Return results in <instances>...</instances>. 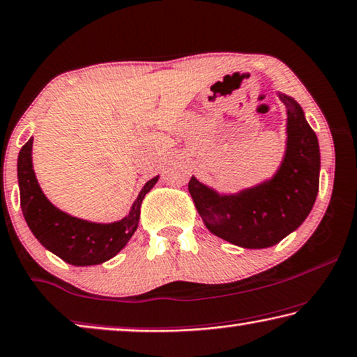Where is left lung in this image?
Returning <instances> with one entry per match:
<instances>
[{"mask_svg": "<svg viewBox=\"0 0 357 357\" xmlns=\"http://www.w3.org/2000/svg\"><path fill=\"white\" fill-rule=\"evenodd\" d=\"M287 106V149L272 178L238 193L219 195L196 177L188 182L193 203L211 234L231 245L261 250L277 245L306 220L319 191L320 151L316 133L293 98Z\"/></svg>", "mask_w": 357, "mask_h": 357, "instance_id": "1", "label": "left lung"}]
</instances>
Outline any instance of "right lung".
<instances>
[{"label": "right lung", "instance_id": "1", "mask_svg": "<svg viewBox=\"0 0 357 357\" xmlns=\"http://www.w3.org/2000/svg\"><path fill=\"white\" fill-rule=\"evenodd\" d=\"M33 138L24 144L17 158L20 208L41 245L67 264L96 266L114 257L135 234L140 220L142 201L159 177L148 180L137 196L130 213L111 224H98L79 219L56 208L41 191L32 164Z\"/></svg>", "mask_w": 357, "mask_h": 357}]
</instances>
